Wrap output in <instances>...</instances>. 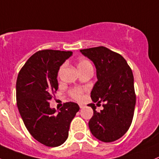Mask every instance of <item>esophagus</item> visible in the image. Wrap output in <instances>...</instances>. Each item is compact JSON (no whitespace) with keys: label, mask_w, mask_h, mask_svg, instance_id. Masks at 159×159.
<instances>
[{"label":"esophagus","mask_w":159,"mask_h":159,"mask_svg":"<svg viewBox=\"0 0 159 159\" xmlns=\"http://www.w3.org/2000/svg\"><path fill=\"white\" fill-rule=\"evenodd\" d=\"M79 106H80V108H83L84 107V104H79Z\"/></svg>","instance_id":"1"}]
</instances>
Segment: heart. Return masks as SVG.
<instances>
[{"label": "heart", "mask_w": 159, "mask_h": 159, "mask_svg": "<svg viewBox=\"0 0 159 159\" xmlns=\"http://www.w3.org/2000/svg\"><path fill=\"white\" fill-rule=\"evenodd\" d=\"M91 66V64H90V61H87V60H85V59H82L78 62L77 68H78V69H82V68H85V67H87V66ZM72 95L73 96L74 98H75V99H81L83 97L82 91H81L80 89H75V90H72Z\"/></svg>", "instance_id": "b5f03b06"}]
</instances>
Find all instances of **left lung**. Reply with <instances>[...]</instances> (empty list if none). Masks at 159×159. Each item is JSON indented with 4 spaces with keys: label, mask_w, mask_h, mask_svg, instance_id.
<instances>
[{
    "label": "left lung",
    "mask_w": 159,
    "mask_h": 159,
    "mask_svg": "<svg viewBox=\"0 0 159 159\" xmlns=\"http://www.w3.org/2000/svg\"><path fill=\"white\" fill-rule=\"evenodd\" d=\"M80 52L93 61L96 68L98 81L90 93L93 103L105 101L103 110L96 111L89 121V128L101 141L112 142L127 132L134 117L136 105L134 75L122 55L105 47L80 50Z\"/></svg>",
    "instance_id": "8db88e82"
}]
</instances>
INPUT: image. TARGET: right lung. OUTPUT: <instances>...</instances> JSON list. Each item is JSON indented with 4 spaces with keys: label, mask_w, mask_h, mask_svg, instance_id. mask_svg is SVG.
Masks as SVG:
<instances>
[{
    "label": "right lung",
    "mask_w": 159,
    "mask_h": 159,
    "mask_svg": "<svg viewBox=\"0 0 159 159\" xmlns=\"http://www.w3.org/2000/svg\"><path fill=\"white\" fill-rule=\"evenodd\" d=\"M72 51L43 50L32 55L18 75L16 101L25 127L34 139L48 147H58L68 138L70 123L80 107L67 102L59 111L49 101L58 90L60 66Z\"/></svg>",
    "instance_id": "right-lung-1"
}]
</instances>
